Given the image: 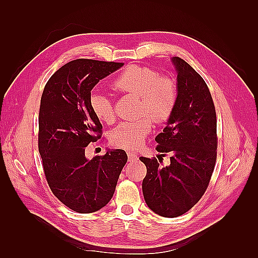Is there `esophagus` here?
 Wrapping results in <instances>:
<instances>
[{
	"mask_svg": "<svg viewBox=\"0 0 258 258\" xmlns=\"http://www.w3.org/2000/svg\"><path fill=\"white\" fill-rule=\"evenodd\" d=\"M127 158H128L130 163H133V162H136L139 160L138 155H136L135 153H133V152H127Z\"/></svg>",
	"mask_w": 258,
	"mask_h": 258,
	"instance_id": "obj_1",
	"label": "esophagus"
}]
</instances>
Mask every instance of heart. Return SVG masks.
Segmentation results:
<instances>
[{
    "mask_svg": "<svg viewBox=\"0 0 258 258\" xmlns=\"http://www.w3.org/2000/svg\"><path fill=\"white\" fill-rule=\"evenodd\" d=\"M114 90L123 94L140 97L138 114L143 117L135 122H123L115 127L109 140L117 147L135 150L140 147L152 130V120L163 123L171 117L177 101L174 81L167 76H158L156 71L130 65L113 82ZM90 106L95 116L104 123L115 120L113 103L107 95L94 91L90 95Z\"/></svg>",
    "mask_w": 258,
    "mask_h": 258,
    "instance_id": "obj_1",
    "label": "heart"
}]
</instances>
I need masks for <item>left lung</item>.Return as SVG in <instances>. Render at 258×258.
<instances>
[{"label":"left lung","instance_id":"obj_1","mask_svg":"<svg viewBox=\"0 0 258 258\" xmlns=\"http://www.w3.org/2000/svg\"><path fill=\"white\" fill-rule=\"evenodd\" d=\"M171 62L177 74V101L166 127L155 138L156 151L168 153L171 163L161 166L156 158H140L147 168L144 200L163 217L183 215L201 200L217 149L216 112L205 81L184 59L174 56Z\"/></svg>","mask_w":258,"mask_h":258}]
</instances>
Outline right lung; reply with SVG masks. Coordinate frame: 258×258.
<instances>
[{
	"instance_id": "right-lung-1",
	"label": "right lung",
	"mask_w": 258,
	"mask_h": 258,
	"mask_svg": "<svg viewBox=\"0 0 258 258\" xmlns=\"http://www.w3.org/2000/svg\"><path fill=\"white\" fill-rule=\"evenodd\" d=\"M123 63L80 58L63 65L43 91L38 151L53 194L71 210L94 213L111 201L127 162L124 150H107L89 160L85 147L100 139L102 124L90 106L98 82Z\"/></svg>"
}]
</instances>
